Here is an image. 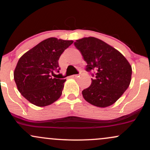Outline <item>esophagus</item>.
<instances>
[{
    "instance_id": "obj_1",
    "label": "esophagus",
    "mask_w": 150,
    "mask_h": 150,
    "mask_svg": "<svg viewBox=\"0 0 150 150\" xmlns=\"http://www.w3.org/2000/svg\"><path fill=\"white\" fill-rule=\"evenodd\" d=\"M78 74H74V75H72V76H71V78H72V79H76L77 77H78Z\"/></svg>"
}]
</instances>
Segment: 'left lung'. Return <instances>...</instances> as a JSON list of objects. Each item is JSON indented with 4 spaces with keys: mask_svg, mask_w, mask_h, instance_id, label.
Segmentation results:
<instances>
[{
    "mask_svg": "<svg viewBox=\"0 0 150 150\" xmlns=\"http://www.w3.org/2000/svg\"><path fill=\"white\" fill-rule=\"evenodd\" d=\"M74 45L86 62V70L96 71L90 86L82 91L83 98L99 108L115 103L130 83V64L118 50L93 37L77 40Z\"/></svg>",
    "mask_w": 150,
    "mask_h": 150,
    "instance_id": "obj_1",
    "label": "left lung"
}]
</instances>
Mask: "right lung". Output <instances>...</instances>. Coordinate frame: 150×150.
I'll use <instances>...</instances> for the list:
<instances>
[{"label": "right lung", "mask_w": 150, "mask_h": 150, "mask_svg": "<svg viewBox=\"0 0 150 150\" xmlns=\"http://www.w3.org/2000/svg\"><path fill=\"white\" fill-rule=\"evenodd\" d=\"M73 40L50 38L43 40L18 60L14 80L19 92L38 107L51 105L62 96L66 79L52 78L59 59Z\"/></svg>", "instance_id": "add662e5"}]
</instances>
